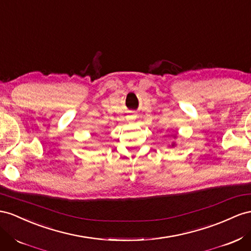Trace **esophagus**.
<instances>
[{
    "label": "esophagus",
    "mask_w": 251,
    "mask_h": 251,
    "mask_svg": "<svg viewBox=\"0 0 251 251\" xmlns=\"http://www.w3.org/2000/svg\"><path fill=\"white\" fill-rule=\"evenodd\" d=\"M134 118H135L134 115H131V116H128V119H131V120H132V119H134Z\"/></svg>",
    "instance_id": "esophagus-1"
}]
</instances>
